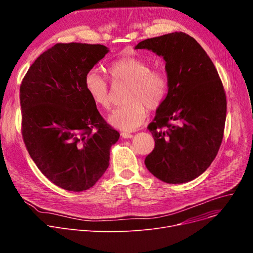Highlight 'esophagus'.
Masks as SVG:
<instances>
[{"instance_id": "esophagus-1", "label": "esophagus", "mask_w": 253, "mask_h": 253, "mask_svg": "<svg viewBox=\"0 0 253 253\" xmlns=\"http://www.w3.org/2000/svg\"><path fill=\"white\" fill-rule=\"evenodd\" d=\"M121 136H122L123 138H132V137H133V134L128 133V132H122Z\"/></svg>"}]
</instances>
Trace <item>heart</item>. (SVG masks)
Segmentation results:
<instances>
[{
	"label": "heart",
	"mask_w": 253,
	"mask_h": 253,
	"mask_svg": "<svg viewBox=\"0 0 253 253\" xmlns=\"http://www.w3.org/2000/svg\"><path fill=\"white\" fill-rule=\"evenodd\" d=\"M106 73L114 82L129 84L122 106L110 117L109 122L116 128L132 131L138 128L148 116V109L156 110L164 101L168 92V78L162 71L152 70V65L134 56L124 55L111 61ZM85 91L98 108L109 111L112 96L106 80L95 72L84 78Z\"/></svg>",
	"instance_id": "b5f03b06"
}]
</instances>
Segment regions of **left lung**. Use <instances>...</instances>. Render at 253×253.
<instances>
[{
	"instance_id": "left-lung-1",
	"label": "left lung",
	"mask_w": 253,
	"mask_h": 253,
	"mask_svg": "<svg viewBox=\"0 0 253 253\" xmlns=\"http://www.w3.org/2000/svg\"><path fill=\"white\" fill-rule=\"evenodd\" d=\"M135 49L162 56L168 93L148 126L155 148L144 164L167 183L188 182L217 155L227 116V98L218 73L205 50L184 33L147 39Z\"/></svg>"
}]
</instances>
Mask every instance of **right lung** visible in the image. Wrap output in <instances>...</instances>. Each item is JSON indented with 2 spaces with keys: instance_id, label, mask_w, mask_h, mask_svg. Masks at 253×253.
<instances>
[{
  "instance_id": "right-lung-1",
  "label": "right lung",
  "mask_w": 253,
  "mask_h": 253,
  "mask_svg": "<svg viewBox=\"0 0 253 253\" xmlns=\"http://www.w3.org/2000/svg\"><path fill=\"white\" fill-rule=\"evenodd\" d=\"M108 52L99 44L58 43L35 60L20 85L26 150L42 173L66 191L92 188L120 137L84 88L86 74Z\"/></svg>"
}]
</instances>
